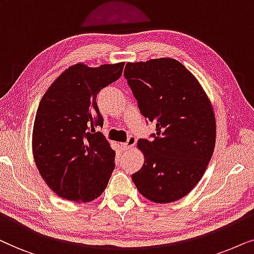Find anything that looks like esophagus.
<instances>
[{
  "instance_id": "1",
  "label": "esophagus",
  "mask_w": 254,
  "mask_h": 254,
  "mask_svg": "<svg viewBox=\"0 0 254 254\" xmlns=\"http://www.w3.org/2000/svg\"><path fill=\"white\" fill-rule=\"evenodd\" d=\"M136 143H137L136 137L130 136L129 139H127V141H125V143H122L121 144V147L123 148L124 151H127V150H130V148H132L134 145H136Z\"/></svg>"
}]
</instances>
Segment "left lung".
<instances>
[{
  "label": "left lung",
  "mask_w": 254,
  "mask_h": 254,
  "mask_svg": "<svg viewBox=\"0 0 254 254\" xmlns=\"http://www.w3.org/2000/svg\"><path fill=\"white\" fill-rule=\"evenodd\" d=\"M124 77L143 116L155 124L153 140L139 139L144 165L131 175L155 203L188 194L203 177L216 140L214 110L196 77L178 60L127 63Z\"/></svg>",
  "instance_id": "1"
}]
</instances>
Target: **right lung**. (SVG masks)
Instances as JSON below:
<instances>
[{"label": "right lung", "mask_w": 254, "mask_h": 254, "mask_svg": "<svg viewBox=\"0 0 254 254\" xmlns=\"http://www.w3.org/2000/svg\"><path fill=\"white\" fill-rule=\"evenodd\" d=\"M124 63L95 68L76 64L42 97L33 124V158L42 178L60 197L90 202L109 182L115 151L95 132L103 125L96 96L120 79Z\"/></svg>", "instance_id": "1"}]
</instances>
